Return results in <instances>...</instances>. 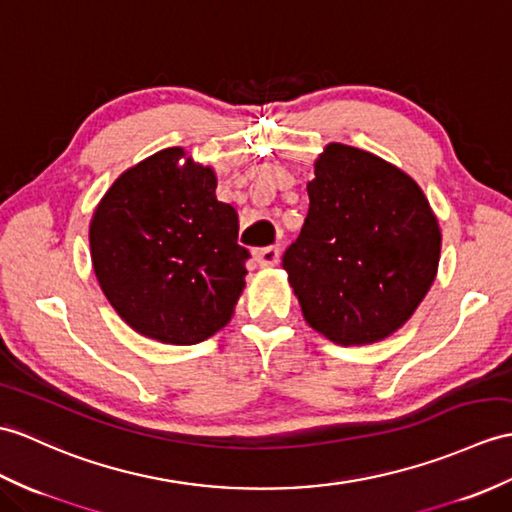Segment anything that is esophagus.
Here are the masks:
<instances>
[{"label": "esophagus", "instance_id": "esophagus-1", "mask_svg": "<svg viewBox=\"0 0 512 512\" xmlns=\"http://www.w3.org/2000/svg\"><path fill=\"white\" fill-rule=\"evenodd\" d=\"M279 259H281L279 246H266V248H261V251H257V264L264 266V268L277 266Z\"/></svg>", "mask_w": 512, "mask_h": 512}]
</instances>
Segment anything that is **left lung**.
<instances>
[{"instance_id":"obj_1","label":"left lung","mask_w":512,"mask_h":512,"mask_svg":"<svg viewBox=\"0 0 512 512\" xmlns=\"http://www.w3.org/2000/svg\"><path fill=\"white\" fill-rule=\"evenodd\" d=\"M283 270L307 325L342 347L395 334L430 292L441 229L423 189L377 154L327 144Z\"/></svg>"}]
</instances>
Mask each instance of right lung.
<instances>
[{"instance_id":"add662e5","label":"right lung","mask_w":512,"mask_h":512,"mask_svg":"<svg viewBox=\"0 0 512 512\" xmlns=\"http://www.w3.org/2000/svg\"><path fill=\"white\" fill-rule=\"evenodd\" d=\"M209 165L165 148L128 168L89 224L95 277L137 334L196 344L229 323L251 257Z\"/></svg>"}]
</instances>
